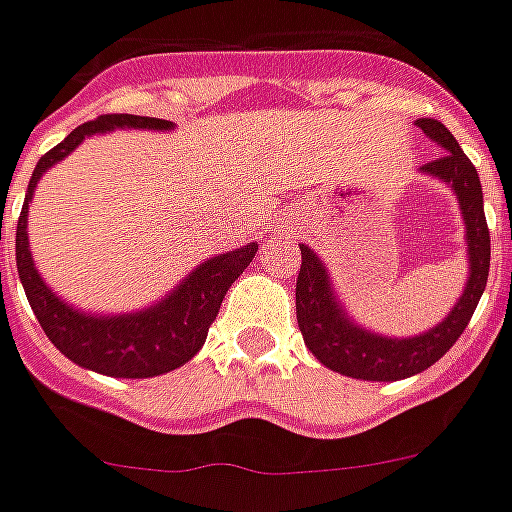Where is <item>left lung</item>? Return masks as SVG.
<instances>
[{"instance_id": "8db88e82", "label": "left lung", "mask_w": 512, "mask_h": 512, "mask_svg": "<svg viewBox=\"0 0 512 512\" xmlns=\"http://www.w3.org/2000/svg\"><path fill=\"white\" fill-rule=\"evenodd\" d=\"M416 126L443 148V153L424 164L421 172L429 178L443 180L456 194L464 229H467L464 240H467L470 278L464 283L459 302L451 307V313L445 315L440 324L416 337H386V334L364 329L345 313L324 261L318 259V253L310 245H299L302 251V267L297 278L299 332L315 359L348 378L388 383V380H402L429 370L434 361H440L451 351L453 343L467 329L489 280L491 237L486 213H483V188H480L478 169L472 167V161L464 156L456 137L440 121L418 118Z\"/></svg>"}]
</instances>
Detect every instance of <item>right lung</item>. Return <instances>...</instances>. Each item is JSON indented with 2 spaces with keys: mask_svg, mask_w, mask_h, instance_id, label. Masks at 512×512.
Segmentation results:
<instances>
[{
  "mask_svg": "<svg viewBox=\"0 0 512 512\" xmlns=\"http://www.w3.org/2000/svg\"><path fill=\"white\" fill-rule=\"evenodd\" d=\"M113 129L169 132L175 129V124L161 121V118H145V115H99L96 121H88L75 132H69L34 167L18 229H15V261H18V278L42 332L48 334V340L69 361L99 375H110V378H156L164 372L178 370L188 359L197 356L207 340V329L221 310L226 291L251 264L259 245L248 242L242 248L202 261L197 270L188 272L183 283L164 294V299L134 313H86L64 302L34 267L29 234H26L29 205H32L37 180L53 164L67 159L86 137L113 132Z\"/></svg>",
  "mask_w": 512,
  "mask_h": 512,
  "instance_id": "1",
  "label": "right lung"
}]
</instances>
